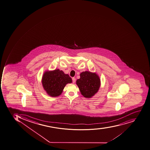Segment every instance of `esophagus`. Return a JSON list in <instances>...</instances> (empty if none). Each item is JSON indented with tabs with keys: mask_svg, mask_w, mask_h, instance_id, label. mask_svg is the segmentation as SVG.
<instances>
[{
	"mask_svg": "<svg viewBox=\"0 0 150 150\" xmlns=\"http://www.w3.org/2000/svg\"><path fill=\"white\" fill-rule=\"evenodd\" d=\"M72 82L73 83H74L76 81V79L75 78H72Z\"/></svg>",
	"mask_w": 150,
	"mask_h": 150,
	"instance_id": "1",
	"label": "esophagus"
}]
</instances>
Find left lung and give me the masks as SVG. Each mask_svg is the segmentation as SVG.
Returning a JSON list of instances; mask_svg holds the SVG:
<instances>
[{
    "label": "left lung",
    "instance_id": "1",
    "mask_svg": "<svg viewBox=\"0 0 150 150\" xmlns=\"http://www.w3.org/2000/svg\"><path fill=\"white\" fill-rule=\"evenodd\" d=\"M76 84L84 97L91 98L98 92L100 79L95 72L85 71L80 73V79H77Z\"/></svg>",
    "mask_w": 150,
    "mask_h": 150
}]
</instances>
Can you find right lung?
<instances>
[{"instance_id":"right-lung-1","label":"right lung","mask_w":150,"mask_h":150,"mask_svg":"<svg viewBox=\"0 0 150 150\" xmlns=\"http://www.w3.org/2000/svg\"><path fill=\"white\" fill-rule=\"evenodd\" d=\"M42 85L47 93L50 96L56 97L62 94L67 84L72 83L71 78L59 69L47 71L42 79Z\"/></svg>"}]
</instances>
